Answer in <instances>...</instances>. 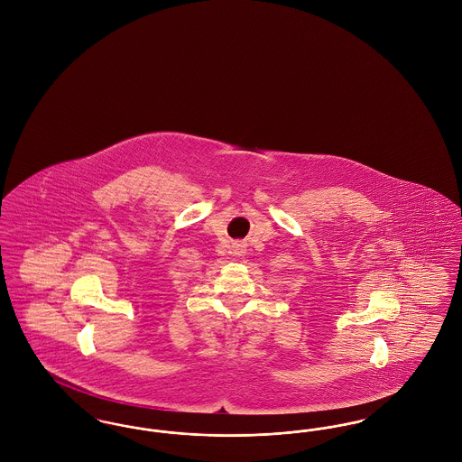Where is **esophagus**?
<instances>
[{"label": "esophagus", "mask_w": 462, "mask_h": 462, "mask_svg": "<svg viewBox=\"0 0 462 462\" xmlns=\"http://www.w3.org/2000/svg\"><path fill=\"white\" fill-rule=\"evenodd\" d=\"M236 254H239V256H242L244 253H245V245H242V244H236Z\"/></svg>", "instance_id": "34e87169"}]
</instances>
